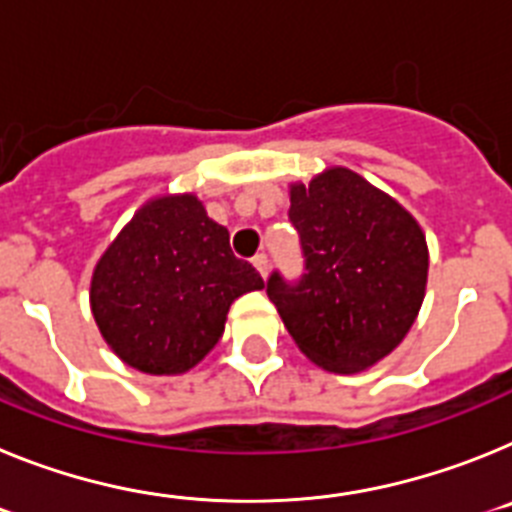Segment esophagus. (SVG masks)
Returning <instances> with one entry per match:
<instances>
[{
  "label": "esophagus",
  "instance_id": "obj_1",
  "mask_svg": "<svg viewBox=\"0 0 512 512\" xmlns=\"http://www.w3.org/2000/svg\"><path fill=\"white\" fill-rule=\"evenodd\" d=\"M252 265L257 268V273L262 275V278H268V270H270V262H268V255L265 252H260V255L252 257Z\"/></svg>",
  "mask_w": 512,
  "mask_h": 512
}]
</instances>
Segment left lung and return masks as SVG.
<instances>
[{
    "label": "left lung",
    "mask_w": 512,
    "mask_h": 512,
    "mask_svg": "<svg viewBox=\"0 0 512 512\" xmlns=\"http://www.w3.org/2000/svg\"><path fill=\"white\" fill-rule=\"evenodd\" d=\"M291 216L306 273L270 275L268 296L311 363L368 371L407 337L428 286V242L417 219L348 167L291 182Z\"/></svg>",
    "instance_id": "8db88e82"
}]
</instances>
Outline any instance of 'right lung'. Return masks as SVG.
<instances>
[{"mask_svg": "<svg viewBox=\"0 0 512 512\" xmlns=\"http://www.w3.org/2000/svg\"><path fill=\"white\" fill-rule=\"evenodd\" d=\"M262 288L198 195L175 193L146 201L108 244L92 270L90 306L126 366L177 376L216 348L229 306Z\"/></svg>", "mask_w": 512, "mask_h": 512, "instance_id": "add662e5", "label": "right lung"}]
</instances>
